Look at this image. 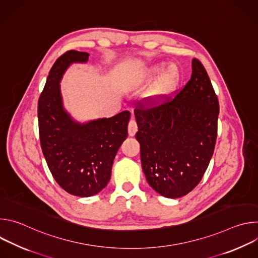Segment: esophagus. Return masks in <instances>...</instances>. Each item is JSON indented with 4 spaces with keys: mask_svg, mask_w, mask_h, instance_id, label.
<instances>
[{
    "mask_svg": "<svg viewBox=\"0 0 258 258\" xmlns=\"http://www.w3.org/2000/svg\"><path fill=\"white\" fill-rule=\"evenodd\" d=\"M127 128H128V135H130L131 137L135 136V135H136V133H137V131H138V124H137V121H136L135 119H131V120H130V122H128V126H127Z\"/></svg>",
    "mask_w": 258,
    "mask_h": 258,
    "instance_id": "34e87169",
    "label": "esophagus"
}]
</instances>
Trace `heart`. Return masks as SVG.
Segmentation results:
<instances>
[{"label": "heart", "instance_id": "obj_1", "mask_svg": "<svg viewBox=\"0 0 258 258\" xmlns=\"http://www.w3.org/2000/svg\"><path fill=\"white\" fill-rule=\"evenodd\" d=\"M163 67H164L163 63L154 66L153 69H152L154 75H156V73L161 71L163 69ZM177 82H178V71H177V68L175 66L168 67L162 73L161 77L159 78V80L157 81V83H156V85L154 87L153 95L159 97V96H163V95L168 94L169 92H171L174 89V87L176 86Z\"/></svg>", "mask_w": 258, "mask_h": 258}]
</instances>
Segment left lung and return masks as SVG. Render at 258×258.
<instances>
[{
    "label": "left lung",
    "instance_id": "obj_1",
    "mask_svg": "<svg viewBox=\"0 0 258 258\" xmlns=\"http://www.w3.org/2000/svg\"><path fill=\"white\" fill-rule=\"evenodd\" d=\"M219 104L202 63L174 96L148 97L135 109L143 171L160 195L179 198L201 181L214 152Z\"/></svg>",
    "mask_w": 258,
    "mask_h": 258
}]
</instances>
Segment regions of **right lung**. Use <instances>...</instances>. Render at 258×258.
Masks as SVG:
<instances>
[{"mask_svg": "<svg viewBox=\"0 0 258 258\" xmlns=\"http://www.w3.org/2000/svg\"><path fill=\"white\" fill-rule=\"evenodd\" d=\"M90 54L70 50L52 66L38 103L39 133L48 167L67 193L89 197L103 190L111 176L115 155L127 137L131 112L86 124L73 121L62 106L59 83L73 62H87Z\"/></svg>", "mask_w": 258, "mask_h": 258, "instance_id": "1", "label": "right lung"}]
</instances>
